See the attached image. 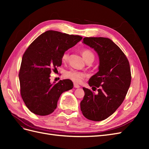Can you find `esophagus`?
Returning a JSON list of instances; mask_svg holds the SVG:
<instances>
[{"label":"esophagus","instance_id":"34e87169","mask_svg":"<svg viewBox=\"0 0 149 149\" xmlns=\"http://www.w3.org/2000/svg\"><path fill=\"white\" fill-rule=\"evenodd\" d=\"M74 87L75 88H80L79 85H78V84H76V83H74Z\"/></svg>","mask_w":149,"mask_h":149}]
</instances>
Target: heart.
I'll return each mask as SVG.
<instances>
[{"instance_id":"heart-1","label":"heart","mask_w":149,"mask_h":149,"mask_svg":"<svg viewBox=\"0 0 149 149\" xmlns=\"http://www.w3.org/2000/svg\"><path fill=\"white\" fill-rule=\"evenodd\" d=\"M81 54L86 61H88L90 60H94V55L93 52L89 49H83L81 51ZM69 53L68 52H65L61 55V61L63 63H66L69 60ZM65 76L66 78L71 79L74 83H80L85 77V74L77 70H71L66 71Z\"/></svg>"}]
</instances>
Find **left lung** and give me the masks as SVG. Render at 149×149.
<instances>
[{
  "label": "left lung",
  "mask_w": 149,
  "mask_h": 149,
  "mask_svg": "<svg viewBox=\"0 0 149 149\" xmlns=\"http://www.w3.org/2000/svg\"><path fill=\"white\" fill-rule=\"evenodd\" d=\"M83 43L97 53L100 66L88 82L94 91L97 88V92L83 88L84 96L80 102L81 111L88 119L101 121L113 114L124 100L131 82L129 62L109 38L85 37Z\"/></svg>",
  "instance_id": "8db88e82"
}]
</instances>
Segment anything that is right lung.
Listing matches in <instances>:
<instances>
[{
	"mask_svg": "<svg viewBox=\"0 0 149 149\" xmlns=\"http://www.w3.org/2000/svg\"><path fill=\"white\" fill-rule=\"evenodd\" d=\"M81 39L79 35L48 30L26 49L19 76L22 98L31 112L38 116L52 113L61 94L73 88L70 79L51 83L49 74L61 65L62 54Z\"/></svg>",
	"mask_w": 149,
	"mask_h": 149,
	"instance_id": "obj_1",
	"label": "right lung"
}]
</instances>
